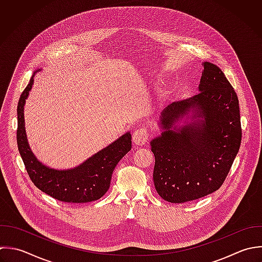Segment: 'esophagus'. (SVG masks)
<instances>
[{"mask_svg": "<svg viewBox=\"0 0 262 262\" xmlns=\"http://www.w3.org/2000/svg\"><path fill=\"white\" fill-rule=\"evenodd\" d=\"M148 138H149V135L146 128L136 129L133 134V142L139 146L145 145L148 141Z\"/></svg>", "mask_w": 262, "mask_h": 262, "instance_id": "1", "label": "esophagus"}]
</instances>
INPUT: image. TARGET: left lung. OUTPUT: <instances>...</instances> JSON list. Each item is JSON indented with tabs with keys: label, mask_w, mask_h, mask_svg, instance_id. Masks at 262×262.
Here are the masks:
<instances>
[{
	"label": "left lung",
	"mask_w": 262,
	"mask_h": 262,
	"mask_svg": "<svg viewBox=\"0 0 262 262\" xmlns=\"http://www.w3.org/2000/svg\"><path fill=\"white\" fill-rule=\"evenodd\" d=\"M199 94L165 107L161 134L151 142L153 181L159 196L185 203L221 188L239 152V100L220 67L202 63Z\"/></svg>",
	"instance_id": "1"
}]
</instances>
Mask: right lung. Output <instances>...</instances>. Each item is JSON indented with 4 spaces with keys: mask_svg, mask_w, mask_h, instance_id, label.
<instances>
[{
    "mask_svg": "<svg viewBox=\"0 0 262 262\" xmlns=\"http://www.w3.org/2000/svg\"><path fill=\"white\" fill-rule=\"evenodd\" d=\"M33 72L22 92L17 106V145L26 171L36 188L62 202L86 203L100 199L110 187L113 170L120 159L132 149L129 132L100 150L79 165L69 169H55L40 162L28 144L24 105L33 84Z\"/></svg>",
    "mask_w": 262,
    "mask_h": 262,
    "instance_id": "1",
    "label": "right lung"
}]
</instances>
